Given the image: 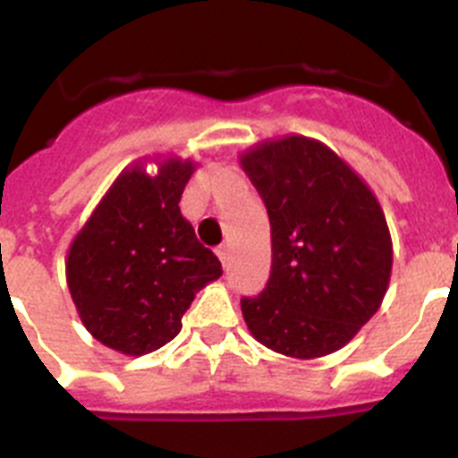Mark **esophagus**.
<instances>
[{"instance_id": "1", "label": "esophagus", "mask_w": 458, "mask_h": 458, "mask_svg": "<svg viewBox=\"0 0 458 458\" xmlns=\"http://www.w3.org/2000/svg\"><path fill=\"white\" fill-rule=\"evenodd\" d=\"M216 254L220 257L222 266H229V259H232V254H229V245H217Z\"/></svg>"}]
</instances>
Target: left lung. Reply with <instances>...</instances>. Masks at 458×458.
Listing matches in <instances>:
<instances>
[{
	"label": "left lung",
	"instance_id": "1",
	"mask_svg": "<svg viewBox=\"0 0 458 458\" xmlns=\"http://www.w3.org/2000/svg\"><path fill=\"white\" fill-rule=\"evenodd\" d=\"M264 199L273 266L242 318L257 342L289 358L335 353L378 311L392 273V238L369 185L326 144L302 135L241 156Z\"/></svg>",
	"mask_w": 458,
	"mask_h": 458
}]
</instances>
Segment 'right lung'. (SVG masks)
<instances>
[{
	"instance_id": "obj_1",
	"label": "right lung",
	"mask_w": 458,
	"mask_h": 458,
	"mask_svg": "<svg viewBox=\"0 0 458 458\" xmlns=\"http://www.w3.org/2000/svg\"><path fill=\"white\" fill-rule=\"evenodd\" d=\"M194 165H132L119 174L66 259V279L84 327L125 355L160 349L181 333L194 293L222 275L181 216L179 201Z\"/></svg>"
}]
</instances>
